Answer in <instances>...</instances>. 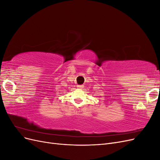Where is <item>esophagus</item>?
I'll return each mask as SVG.
<instances>
[{"mask_svg":"<svg viewBox=\"0 0 160 160\" xmlns=\"http://www.w3.org/2000/svg\"><path fill=\"white\" fill-rule=\"evenodd\" d=\"M77 88L78 89H83V85H78L77 86Z\"/></svg>","mask_w":160,"mask_h":160,"instance_id":"1","label":"esophagus"}]
</instances>
